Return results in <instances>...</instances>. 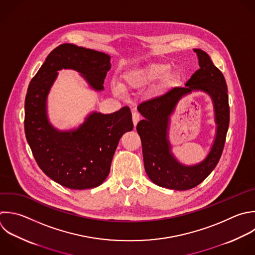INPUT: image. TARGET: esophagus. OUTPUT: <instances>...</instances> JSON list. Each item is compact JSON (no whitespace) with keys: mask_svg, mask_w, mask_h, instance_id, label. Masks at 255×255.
Masks as SVG:
<instances>
[{"mask_svg":"<svg viewBox=\"0 0 255 255\" xmlns=\"http://www.w3.org/2000/svg\"><path fill=\"white\" fill-rule=\"evenodd\" d=\"M139 120H140L139 114L136 113V112H133V113H132V123H133V125L136 126L137 123L139 122Z\"/></svg>","mask_w":255,"mask_h":255,"instance_id":"1","label":"esophagus"}]
</instances>
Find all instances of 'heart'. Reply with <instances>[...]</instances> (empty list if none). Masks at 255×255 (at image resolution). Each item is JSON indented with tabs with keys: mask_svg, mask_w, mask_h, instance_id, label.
Instances as JSON below:
<instances>
[{
	"mask_svg": "<svg viewBox=\"0 0 255 255\" xmlns=\"http://www.w3.org/2000/svg\"><path fill=\"white\" fill-rule=\"evenodd\" d=\"M170 72L168 65H154L148 68L127 73L123 77V88L136 90L143 88L151 83L159 81L165 78ZM116 93L120 94L122 88L120 86H114Z\"/></svg>",
	"mask_w": 255,
	"mask_h": 255,
	"instance_id": "b5f03b06",
	"label": "heart"
}]
</instances>
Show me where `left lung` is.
<instances>
[{"label":"left lung","mask_w":255,"mask_h":255,"mask_svg":"<svg viewBox=\"0 0 255 255\" xmlns=\"http://www.w3.org/2000/svg\"><path fill=\"white\" fill-rule=\"evenodd\" d=\"M199 67L185 87H175L165 94L138 105L137 111L144 118L136 126L141 139L145 171L155 184L186 190L202 182L214 169L222 154L229 126V105L227 86L222 73L213 65L209 56L194 49ZM192 90H203L213 99L216 110L218 131L215 143L208 157L199 165L184 167L177 163L170 153L166 138L168 117L177 102Z\"/></svg>","instance_id":"8db88e82"}]
</instances>
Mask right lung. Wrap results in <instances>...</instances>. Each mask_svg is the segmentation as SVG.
<instances>
[{"label":"right lung","mask_w":255,"mask_h":255,"mask_svg":"<svg viewBox=\"0 0 255 255\" xmlns=\"http://www.w3.org/2000/svg\"><path fill=\"white\" fill-rule=\"evenodd\" d=\"M110 56L72 44L53 50L32 79L25 100V133L40 168L71 189L102 184L122 135L133 128L128 107L102 115L92 114L77 130L58 131L48 122L46 101L58 71L73 69L98 91L111 69Z\"/></svg>","instance_id":"1"}]
</instances>
